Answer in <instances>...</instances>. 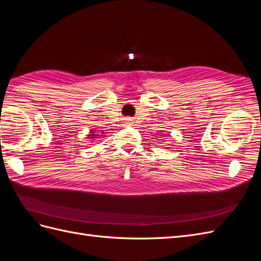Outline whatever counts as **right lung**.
Wrapping results in <instances>:
<instances>
[{
	"instance_id": "add662e5",
	"label": "right lung",
	"mask_w": 261,
	"mask_h": 261,
	"mask_svg": "<svg viewBox=\"0 0 261 261\" xmlns=\"http://www.w3.org/2000/svg\"><path fill=\"white\" fill-rule=\"evenodd\" d=\"M89 136H91V137H96V135H94V134H92V135H89ZM100 136H102V135H100Z\"/></svg>"
}]
</instances>
